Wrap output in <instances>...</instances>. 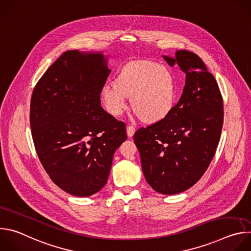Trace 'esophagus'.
Instances as JSON below:
<instances>
[{"label":"esophagus","instance_id":"34e87169","mask_svg":"<svg viewBox=\"0 0 251 251\" xmlns=\"http://www.w3.org/2000/svg\"><path fill=\"white\" fill-rule=\"evenodd\" d=\"M135 132H136V127H135V126L129 125V126L127 127V135H128L129 138L133 137V135L135 134Z\"/></svg>","mask_w":251,"mask_h":251}]
</instances>
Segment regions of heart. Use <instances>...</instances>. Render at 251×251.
Wrapping results in <instances>:
<instances>
[{
	"instance_id": "heart-1",
	"label": "heart",
	"mask_w": 251,
	"mask_h": 251,
	"mask_svg": "<svg viewBox=\"0 0 251 251\" xmlns=\"http://www.w3.org/2000/svg\"><path fill=\"white\" fill-rule=\"evenodd\" d=\"M176 91L174 75L167 66L150 60H137L120 70L114 83L103 86L101 98L107 111L119 116L131 97L133 109L142 120L157 122L172 110Z\"/></svg>"
}]
</instances>
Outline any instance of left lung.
I'll list each match as a JSON object with an SVG mask.
<instances>
[{
  "label": "left lung",
  "mask_w": 251,
  "mask_h": 251,
  "mask_svg": "<svg viewBox=\"0 0 251 251\" xmlns=\"http://www.w3.org/2000/svg\"><path fill=\"white\" fill-rule=\"evenodd\" d=\"M176 63L186 74L178 102L162 120L138 129L134 142L147 183L163 195L193 187L208 168L224 124V102L218 82L194 52L176 50Z\"/></svg>",
  "instance_id": "obj_1"
}]
</instances>
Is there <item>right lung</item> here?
<instances>
[{"mask_svg": "<svg viewBox=\"0 0 251 251\" xmlns=\"http://www.w3.org/2000/svg\"><path fill=\"white\" fill-rule=\"evenodd\" d=\"M110 71L100 51L67 50L32 91L29 123L40 161L56 186L76 197L106 185L114 152L127 139L125 123L100 103Z\"/></svg>", "mask_w": 251, "mask_h": 251, "instance_id": "obj_1", "label": "right lung"}]
</instances>
